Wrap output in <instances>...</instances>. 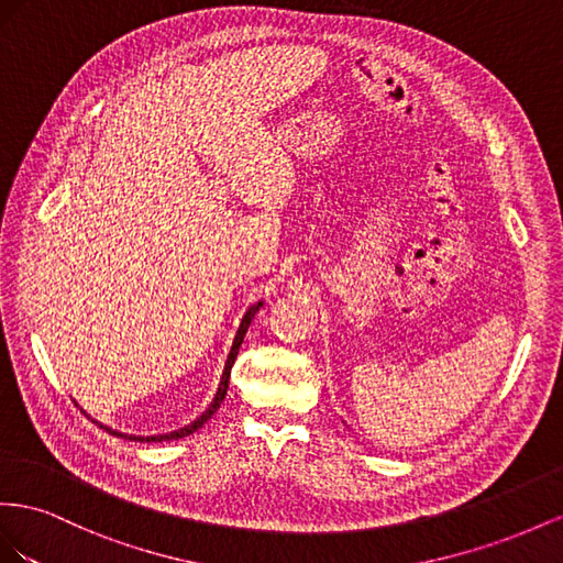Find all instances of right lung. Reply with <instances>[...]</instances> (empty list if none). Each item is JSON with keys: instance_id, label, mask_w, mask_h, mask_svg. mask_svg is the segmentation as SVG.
Here are the masks:
<instances>
[{"instance_id": "obj_1", "label": "right lung", "mask_w": 563, "mask_h": 563, "mask_svg": "<svg viewBox=\"0 0 563 563\" xmlns=\"http://www.w3.org/2000/svg\"><path fill=\"white\" fill-rule=\"evenodd\" d=\"M262 307H264V299L254 301L252 307L245 311L243 320H240L238 332H235V336H233L231 351H229V356H227V363H223V373H221V379H219V387H217V394H214V398H212V404L207 406V408L202 410V415L196 417V420H192V422H188V424H184V427H179V429H174V431H167V433H153V437H136V433H122V431H118V429H110L108 424H103V422H99V420H93V417H91L85 408H79V410H82L87 417H91V422H96L101 429H106L108 433H112V437H120V439H130V441H139V443H159V441H179V439H184V437H190V433H196L207 420H212V415L221 408L223 398H227L229 379H231V367H233V363H235L238 349H240V344H243V340H245V334H247V328H250V323H252V318L256 316V311H260ZM75 404H77V400H75Z\"/></svg>"}]
</instances>
